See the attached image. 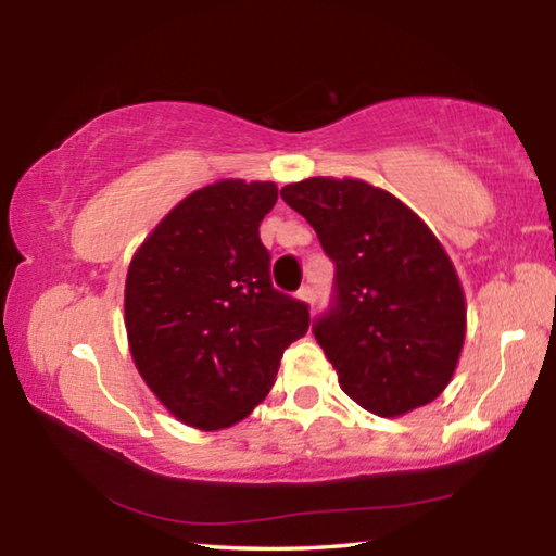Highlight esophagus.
Instances as JSON below:
<instances>
[{"mask_svg": "<svg viewBox=\"0 0 556 556\" xmlns=\"http://www.w3.org/2000/svg\"><path fill=\"white\" fill-rule=\"evenodd\" d=\"M296 299H299V301H304V304H308V306H314V301H316V291H314L312 287H301V289L296 291Z\"/></svg>", "mask_w": 556, "mask_h": 556, "instance_id": "1", "label": "esophagus"}]
</instances>
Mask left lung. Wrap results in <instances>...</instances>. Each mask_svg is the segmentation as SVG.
<instances>
[{"instance_id": "1", "label": "left lung", "mask_w": 556, "mask_h": 556, "mask_svg": "<svg viewBox=\"0 0 556 556\" xmlns=\"http://www.w3.org/2000/svg\"><path fill=\"white\" fill-rule=\"evenodd\" d=\"M336 265L331 306L312 331L348 397L378 417L437 400L456 370L466 301L456 269L425 220L357 178L281 188Z\"/></svg>"}]
</instances>
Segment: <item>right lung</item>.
Listing matches in <instances>:
<instances>
[{"instance_id":"1","label":"right lung","mask_w":556,"mask_h":556,"mask_svg":"<svg viewBox=\"0 0 556 556\" xmlns=\"http://www.w3.org/2000/svg\"><path fill=\"white\" fill-rule=\"evenodd\" d=\"M277 186L228 178L184 199L131 257L129 351L164 407L195 429L248 417L308 331V306L271 287L260 223Z\"/></svg>"}]
</instances>
